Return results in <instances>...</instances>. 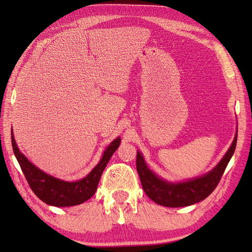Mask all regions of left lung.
I'll return each mask as SVG.
<instances>
[{
    "label": "left lung",
    "mask_w": 252,
    "mask_h": 252,
    "mask_svg": "<svg viewBox=\"0 0 252 252\" xmlns=\"http://www.w3.org/2000/svg\"><path fill=\"white\" fill-rule=\"evenodd\" d=\"M237 136L238 126L236 136H234L229 150L225 152L222 159L211 171L201 177L182 182H170L158 176L148 167L141 152L138 151L136 153V171L139 173L144 192L152 201L160 206L170 208L188 207L202 201L218 186L220 179L233 156L234 150H236Z\"/></svg>",
    "instance_id": "8db88e82"
}]
</instances>
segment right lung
Returning a JSON list of instances; mask_svg holds the SVG:
<instances>
[{"label":"right lung","mask_w":252,"mask_h":252,"mask_svg":"<svg viewBox=\"0 0 252 252\" xmlns=\"http://www.w3.org/2000/svg\"><path fill=\"white\" fill-rule=\"evenodd\" d=\"M11 138L15 158L20 163L29 186L31 187L37 198L46 204L54 207L78 206L90 199L95 193L102 172L121 142L120 136L114 139L106 147L99 163L91 170L90 173L81 180L69 182L50 176L35 167L16 146L13 131H11Z\"/></svg>","instance_id":"obj_1"}]
</instances>
